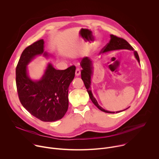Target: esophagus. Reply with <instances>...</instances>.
<instances>
[{
	"mask_svg": "<svg viewBox=\"0 0 159 159\" xmlns=\"http://www.w3.org/2000/svg\"><path fill=\"white\" fill-rule=\"evenodd\" d=\"M80 74V69H79V68H77V69H76V70H75V75L76 76H79Z\"/></svg>",
	"mask_w": 159,
	"mask_h": 159,
	"instance_id": "obj_1",
	"label": "esophagus"
}]
</instances>
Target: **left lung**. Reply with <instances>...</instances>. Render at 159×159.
I'll return each instance as SVG.
<instances>
[{"label":"left lung","mask_w":159,"mask_h":159,"mask_svg":"<svg viewBox=\"0 0 159 159\" xmlns=\"http://www.w3.org/2000/svg\"><path fill=\"white\" fill-rule=\"evenodd\" d=\"M111 39L109 42L107 44L106 46L99 53H106L107 52H109L110 51L112 50H122V49H126L129 50L134 51L133 47L131 45L123 38H119L116 36H115L113 34L110 35ZM134 55L135 58H137L139 63H140V58L139 56L138 55L137 52L134 51ZM80 65L82 68V70H81V78L84 83V85L85 86V88L87 89V93L89 94L90 99H91L92 102L94 103V104L101 111L107 112V113H115V112H111L107 110H105L102 107H101L96 98L93 96V94L91 91V88H90V84H91V77L93 75V61L90 59V58L85 57L82 58V60L80 61ZM123 110V111H125ZM123 111H117L116 112H119Z\"/></svg>","instance_id":"left-lung-1"}]
</instances>
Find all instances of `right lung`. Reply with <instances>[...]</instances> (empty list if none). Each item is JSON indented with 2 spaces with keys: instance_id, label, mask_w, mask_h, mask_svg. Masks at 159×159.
Wrapping results in <instances>:
<instances>
[{
  "instance_id": "right-lung-1",
  "label": "right lung",
  "mask_w": 159,
  "mask_h": 159,
  "mask_svg": "<svg viewBox=\"0 0 159 159\" xmlns=\"http://www.w3.org/2000/svg\"><path fill=\"white\" fill-rule=\"evenodd\" d=\"M49 56L44 52V41L40 39L22 52L16 70V82L20 103L31 115L43 121L61 119L69 107V87L75 77V66L57 70L48 63L39 80L28 75L27 65L38 55Z\"/></svg>"
}]
</instances>
